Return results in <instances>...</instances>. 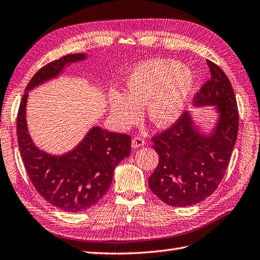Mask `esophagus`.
<instances>
[{
    "label": "esophagus",
    "mask_w": 260,
    "mask_h": 260,
    "mask_svg": "<svg viewBox=\"0 0 260 260\" xmlns=\"http://www.w3.org/2000/svg\"><path fill=\"white\" fill-rule=\"evenodd\" d=\"M143 144H144V139L142 137L138 136V137H135L134 139H132V147L134 148H136V149L140 148Z\"/></svg>",
    "instance_id": "1"
}]
</instances>
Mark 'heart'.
I'll use <instances>...</instances> for the list:
<instances>
[{"mask_svg": "<svg viewBox=\"0 0 260 260\" xmlns=\"http://www.w3.org/2000/svg\"><path fill=\"white\" fill-rule=\"evenodd\" d=\"M193 81V73L186 65L167 58L147 60L126 76V94L110 92V111L120 125L129 126L147 107L149 121L157 128H167L184 112Z\"/></svg>", "mask_w": 260, "mask_h": 260, "instance_id": "obj_1", "label": "heart"}]
</instances>
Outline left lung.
Segmentation results:
<instances>
[{"instance_id": "8db88e82", "label": "left lung", "mask_w": 260, "mask_h": 260, "mask_svg": "<svg viewBox=\"0 0 260 260\" xmlns=\"http://www.w3.org/2000/svg\"><path fill=\"white\" fill-rule=\"evenodd\" d=\"M211 79L194 97L195 106H215L218 121L212 134L198 130L188 112L152 137L159 164L149 186L171 206H189L212 195L223 180L238 134V107L226 74L207 59Z\"/></svg>"}]
</instances>
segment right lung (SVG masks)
Returning <instances> with one entry per match:
<instances>
[{"label":"right lung","mask_w":260,"mask_h":260,"mask_svg":"<svg viewBox=\"0 0 260 260\" xmlns=\"http://www.w3.org/2000/svg\"><path fill=\"white\" fill-rule=\"evenodd\" d=\"M86 54H69L42 67L25 88L17 113L18 148L25 170L36 191L62 211H86L108 191L115 168L130 155L131 137L93 126L68 153L53 155L40 150L27 131V91L58 76L65 66L84 60Z\"/></svg>","instance_id":"add662e5"}]
</instances>
